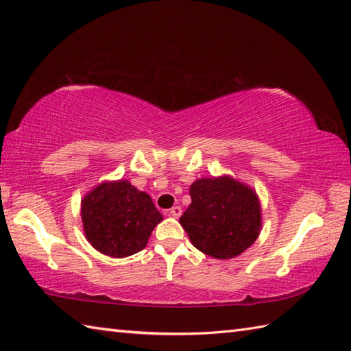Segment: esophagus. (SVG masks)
Returning a JSON list of instances; mask_svg holds the SVG:
<instances>
[{
    "label": "esophagus",
    "instance_id": "1",
    "mask_svg": "<svg viewBox=\"0 0 351 351\" xmlns=\"http://www.w3.org/2000/svg\"><path fill=\"white\" fill-rule=\"evenodd\" d=\"M181 214H182L181 206H173V208H170V210L167 211V215H169V217H175V219L180 217Z\"/></svg>",
    "mask_w": 351,
    "mask_h": 351
}]
</instances>
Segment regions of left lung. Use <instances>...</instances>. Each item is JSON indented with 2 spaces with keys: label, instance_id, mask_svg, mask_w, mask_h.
<instances>
[{
  "label": "left lung",
  "instance_id": "left-lung-1",
  "mask_svg": "<svg viewBox=\"0 0 351 351\" xmlns=\"http://www.w3.org/2000/svg\"><path fill=\"white\" fill-rule=\"evenodd\" d=\"M190 196L180 223L205 255L229 259L256 241L263 221L255 190L230 176L204 178L191 184Z\"/></svg>",
  "mask_w": 351,
  "mask_h": 351
}]
</instances>
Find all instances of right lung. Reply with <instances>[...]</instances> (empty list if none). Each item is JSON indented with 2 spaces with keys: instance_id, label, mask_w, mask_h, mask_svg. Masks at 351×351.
Wrapping results in <instances>:
<instances>
[{
  "instance_id": "obj_1",
  "label": "right lung",
  "mask_w": 351,
  "mask_h": 351,
  "mask_svg": "<svg viewBox=\"0 0 351 351\" xmlns=\"http://www.w3.org/2000/svg\"><path fill=\"white\" fill-rule=\"evenodd\" d=\"M84 234L93 247L111 258L143 250L162 220L152 199L128 181L102 182L81 200Z\"/></svg>"
}]
</instances>
